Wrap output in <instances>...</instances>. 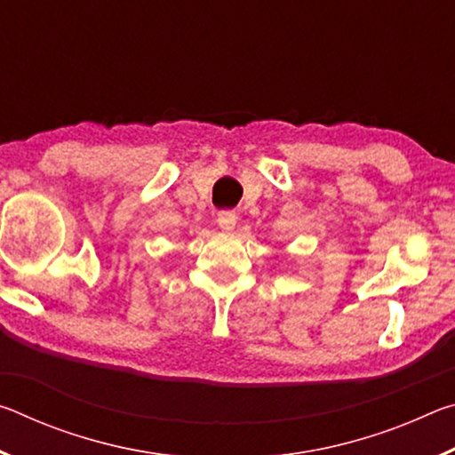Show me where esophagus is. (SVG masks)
Masks as SVG:
<instances>
[{"instance_id": "esophagus-1", "label": "esophagus", "mask_w": 455, "mask_h": 455, "mask_svg": "<svg viewBox=\"0 0 455 455\" xmlns=\"http://www.w3.org/2000/svg\"><path fill=\"white\" fill-rule=\"evenodd\" d=\"M236 212L235 211H220L219 212V227L225 230V233H230V230H235L236 227Z\"/></svg>"}]
</instances>
